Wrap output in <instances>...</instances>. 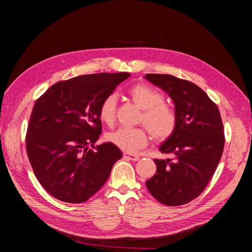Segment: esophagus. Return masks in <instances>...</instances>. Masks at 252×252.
I'll list each match as a JSON object with an SVG mask.
<instances>
[{
  "instance_id": "1",
  "label": "esophagus",
  "mask_w": 252,
  "mask_h": 252,
  "mask_svg": "<svg viewBox=\"0 0 252 252\" xmlns=\"http://www.w3.org/2000/svg\"><path fill=\"white\" fill-rule=\"evenodd\" d=\"M124 158L126 159H129V161H138V159L140 158L138 156L131 155V154H124Z\"/></svg>"
}]
</instances>
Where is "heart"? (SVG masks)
Returning a JSON list of instances; mask_svg holds the SVG:
<instances>
[{
    "label": "heart",
    "mask_w": 252,
    "mask_h": 252,
    "mask_svg": "<svg viewBox=\"0 0 252 252\" xmlns=\"http://www.w3.org/2000/svg\"><path fill=\"white\" fill-rule=\"evenodd\" d=\"M131 100L143 113L141 121L149 130L152 139L164 141L168 139L177 127L178 117L174 109L164 103V95L147 84H136L128 91ZM116 94H108L100 104L98 117L107 125L116 120ZM107 139L117 147L126 152H134L144 147L148 141L147 130L143 127H122L108 133Z\"/></svg>",
    "instance_id": "obj_1"
}]
</instances>
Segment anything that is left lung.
Masks as SVG:
<instances>
[{
  "instance_id": "obj_1",
  "label": "left lung",
  "mask_w": 252,
  "mask_h": 252,
  "mask_svg": "<svg viewBox=\"0 0 252 252\" xmlns=\"http://www.w3.org/2000/svg\"><path fill=\"white\" fill-rule=\"evenodd\" d=\"M145 79L171 97L178 117L175 130L159 146L172 158L155 159L157 172L146 186L159 203L184 205L204 191L222 158V119L218 106L195 84L170 74L148 73Z\"/></svg>"
}]
</instances>
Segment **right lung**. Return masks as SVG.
Instances as JSON below:
<instances>
[{
	"label": "right lung",
	"mask_w": 252,
	"mask_h": 252,
	"mask_svg": "<svg viewBox=\"0 0 252 252\" xmlns=\"http://www.w3.org/2000/svg\"><path fill=\"white\" fill-rule=\"evenodd\" d=\"M129 77L128 72L80 75L53 84L35 101L27 156L37 181L53 197L72 204L87 201L123 157L110 142L94 143L102 133L101 102Z\"/></svg>",
	"instance_id": "obj_1"
}]
</instances>
